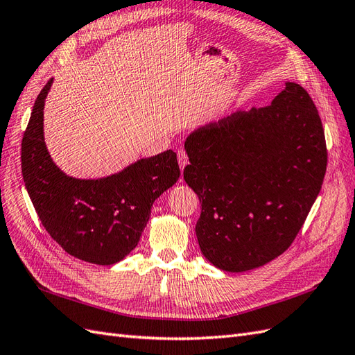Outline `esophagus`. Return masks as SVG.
Here are the masks:
<instances>
[{
  "mask_svg": "<svg viewBox=\"0 0 355 355\" xmlns=\"http://www.w3.org/2000/svg\"><path fill=\"white\" fill-rule=\"evenodd\" d=\"M178 161H179L180 168L184 170V167L188 164V154H187V151H185L184 148L178 149Z\"/></svg>",
  "mask_w": 355,
  "mask_h": 355,
  "instance_id": "34e87169",
  "label": "esophagus"
}]
</instances>
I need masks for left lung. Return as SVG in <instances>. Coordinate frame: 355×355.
Segmentation results:
<instances>
[{
  "label": "left lung",
  "instance_id": "obj_1",
  "mask_svg": "<svg viewBox=\"0 0 355 355\" xmlns=\"http://www.w3.org/2000/svg\"><path fill=\"white\" fill-rule=\"evenodd\" d=\"M184 179L200 198V249L219 270L249 271L284 253L323 185L327 148L308 92L296 83L271 105L192 132Z\"/></svg>",
  "mask_w": 355,
  "mask_h": 355
}]
</instances>
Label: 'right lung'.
Wrapping results in <instances>:
<instances>
[{"mask_svg": "<svg viewBox=\"0 0 355 355\" xmlns=\"http://www.w3.org/2000/svg\"><path fill=\"white\" fill-rule=\"evenodd\" d=\"M53 80L40 92L22 139V175L42 227L63 250L96 265L120 262L137 245L154 201L180 170L168 149L103 179L67 176L53 163L42 133V110Z\"/></svg>", "mask_w": 355, "mask_h": 355, "instance_id": "obj_1", "label": "right lung"}]
</instances>
